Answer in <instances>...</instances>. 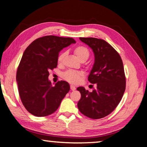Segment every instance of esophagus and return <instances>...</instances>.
Instances as JSON below:
<instances>
[{
    "label": "esophagus",
    "mask_w": 147,
    "mask_h": 147,
    "mask_svg": "<svg viewBox=\"0 0 147 147\" xmlns=\"http://www.w3.org/2000/svg\"><path fill=\"white\" fill-rule=\"evenodd\" d=\"M71 89L72 90H74L76 89V87L74 85H73V84H71Z\"/></svg>",
    "instance_id": "1"
}]
</instances>
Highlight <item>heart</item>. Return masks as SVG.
I'll list each match as a JSON object with an SVG mask.
<instances>
[{
	"label": "heart",
	"instance_id": "obj_1",
	"mask_svg": "<svg viewBox=\"0 0 147 147\" xmlns=\"http://www.w3.org/2000/svg\"><path fill=\"white\" fill-rule=\"evenodd\" d=\"M74 53L80 61H86L90 56V52L88 49L84 46H78L76 47L74 49ZM65 56L66 52H63L60 54L58 57V62L59 63H62ZM80 75H81V73L79 72L72 71V70L65 71L62 74L63 78L72 83H78L80 80Z\"/></svg>",
	"mask_w": 147,
	"mask_h": 147
}]
</instances>
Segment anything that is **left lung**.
Segmentation results:
<instances>
[{"label": "left lung", "instance_id": "left-lung-1", "mask_svg": "<svg viewBox=\"0 0 147 147\" xmlns=\"http://www.w3.org/2000/svg\"><path fill=\"white\" fill-rule=\"evenodd\" d=\"M92 49L94 63L88 80L96 84L92 92L79 86L81 97L77 106L80 112L92 119L109 115L115 110L123 96L126 78L119 54L108 42L96 38H80Z\"/></svg>", "mask_w": 147, "mask_h": 147}]
</instances>
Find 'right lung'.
<instances>
[{
	"label": "right lung",
	"instance_id": "add662e5",
	"mask_svg": "<svg viewBox=\"0 0 147 147\" xmlns=\"http://www.w3.org/2000/svg\"><path fill=\"white\" fill-rule=\"evenodd\" d=\"M76 43L73 38L45 36L38 38L24 51L16 72V82L22 104L30 114L46 117L59 108L70 90L67 82L53 86L49 70L57 67L59 52Z\"/></svg>",
	"mask_w": 147,
	"mask_h": 147
}]
</instances>
